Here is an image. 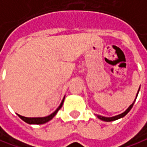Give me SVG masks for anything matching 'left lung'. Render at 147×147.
Returning <instances> with one entry per match:
<instances>
[{
	"label": "left lung",
	"instance_id": "left-lung-1",
	"mask_svg": "<svg viewBox=\"0 0 147 147\" xmlns=\"http://www.w3.org/2000/svg\"><path fill=\"white\" fill-rule=\"evenodd\" d=\"M139 90H140V88H139V89H138V94H137V95H136V98L134 99V102L131 104V105L129 106V107H128V109H127V110H126L125 111H124L123 113H121V114L118 115H115V116H112V117H105V116H102V115H97V117H98V119H101V120H103V121H107V122H110V121H114V120L119 119H120V118H123L124 116H125L126 115L129 113V111H130V110L132 109V107H133V106H134V102H135L136 99H137V98H138V93H139Z\"/></svg>",
	"mask_w": 147,
	"mask_h": 147
}]
</instances>
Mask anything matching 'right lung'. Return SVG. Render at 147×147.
<instances>
[{
    "instance_id": "obj_1",
    "label": "right lung",
    "mask_w": 147,
    "mask_h": 147,
    "mask_svg": "<svg viewBox=\"0 0 147 147\" xmlns=\"http://www.w3.org/2000/svg\"><path fill=\"white\" fill-rule=\"evenodd\" d=\"M64 99H65V97L63 99V101H62V102L61 104L59 105V107H58V108L56 109L54 111H53L52 114H50L48 116H45V117H25V116H22V115H18L21 118V119H23L24 122H26V123H28L29 124H45V123H47L49 122V120H51V119H53V117L56 115V114L58 113V111L61 109V107H63V104L64 102Z\"/></svg>"
}]
</instances>
